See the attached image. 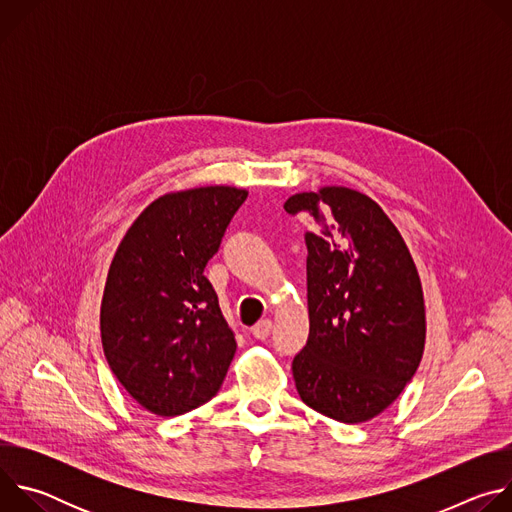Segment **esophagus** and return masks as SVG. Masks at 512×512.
<instances>
[{
  "mask_svg": "<svg viewBox=\"0 0 512 512\" xmlns=\"http://www.w3.org/2000/svg\"><path fill=\"white\" fill-rule=\"evenodd\" d=\"M271 320H261L259 324H255L253 326V330H251V334L257 338V340H265V338H269V334H271Z\"/></svg>",
  "mask_w": 512,
  "mask_h": 512,
  "instance_id": "obj_1",
  "label": "esophagus"
}]
</instances>
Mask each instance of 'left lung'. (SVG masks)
Instances as JSON below:
<instances>
[{
  "mask_svg": "<svg viewBox=\"0 0 512 512\" xmlns=\"http://www.w3.org/2000/svg\"><path fill=\"white\" fill-rule=\"evenodd\" d=\"M304 212L310 336L291 362L302 401L340 423L385 411L413 379L425 346L421 281L383 208L356 190L300 192L283 204Z\"/></svg>",
  "mask_w": 512,
  "mask_h": 512,
  "instance_id": "8db88e82",
  "label": "left lung"
}]
</instances>
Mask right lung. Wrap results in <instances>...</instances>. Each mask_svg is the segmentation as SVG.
Masks as SVG:
<instances>
[{"instance_id":"right-lung-1","label":"right lung","mask_w":512,"mask_h":512,"mask_svg":"<svg viewBox=\"0 0 512 512\" xmlns=\"http://www.w3.org/2000/svg\"><path fill=\"white\" fill-rule=\"evenodd\" d=\"M247 192L206 186L160 196L125 233L105 283L101 342L123 389L162 417L221 389L235 336L204 267Z\"/></svg>"}]
</instances>
